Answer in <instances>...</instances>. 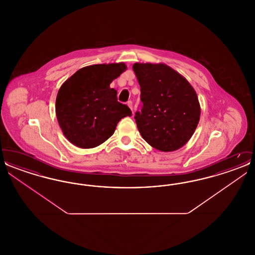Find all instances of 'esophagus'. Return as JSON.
<instances>
[{
  "mask_svg": "<svg viewBox=\"0 0 255 255\" xmlns=\"http://www.w3.org/2000/svg\"><path fill=\"white\" fill-rule=\"evenodd\" d=\"M127 105H128V107H129L130 109L133 110V102H132L131 100H129V101L127 102Z\"/></svg>",
  "mask_w": 255,
  "mask_h": 255,
  "instance_id": "esophagus-1",
  "label": "esophagus"
}]
</instances>
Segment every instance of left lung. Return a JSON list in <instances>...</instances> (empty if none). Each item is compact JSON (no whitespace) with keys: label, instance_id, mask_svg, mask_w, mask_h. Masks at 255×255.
Here are the masks:
<instances>
[{"label":"left lung","instance_id":"8db88e82","mask_svg":"<svg viewBox=\"0 0 255 255\" xmlns=\"http://www.w3.org/2000/svg\"><path fill=\"white\" fill-rule=\"evenodd\" d=\"M142 108L134 116L147 143L163 152L180 149L192 136L201 107L193 87L165 64L134 63Z\"/></svg>","mask_w":255,"mask_h":255}]
</instances>
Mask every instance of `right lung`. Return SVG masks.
<instances>
[{
    "label": "right lung",
    "mask_w": 255,
    "mask_h": 255,
    "mask_svg": "<svg viewBox=\"0 0 255 255\" xmlns=\"http://www.w3.org/2000/svg\"><path fill=\"white\" fill-rule=\"evenodd\" d=\"M127 69L124 63L98 64L78 70L61 86L55 103L56 118L73 145L88 149L100 145L114 133L120 121L131 116L118 101L110 84Z\"/></svg>",
    "instance_id": "add662e5"
}]
</instances>
